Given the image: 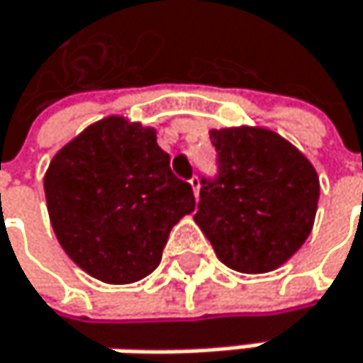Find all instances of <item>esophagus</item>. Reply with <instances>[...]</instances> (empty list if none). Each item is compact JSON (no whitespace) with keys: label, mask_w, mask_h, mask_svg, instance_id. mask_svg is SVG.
I'll list each match as a JSON object with an SVG mask.
<instances>
[{"label":"esophagus","mask_w":363,"mask_h":363,"mask_svg":"<svg viewBox=\"0 0 363 363\" xmlns=\"http://www.w3.org/2000/svg\"><path fill=\"white\" fill-rule=\"evenodd\" d=\"M190 186H192V190H194V196L199 199V192H201V179H199V175H192Z\"/></svg>","instance_id":"34e87169"}]
</instances>
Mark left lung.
<instances>
[{"instance_id": "8db88e82", "label": "left lung", "mask_w": 363, "mask_h": 363, "mask_svg": "<svg viewBox=\"0 0 363 363\" xmlns=\"http://www.w3.org/2000/svg\"><path fill=\"white\" fill-rule=\"evenodd\" d=\"M217 173L201 179L194 221L215 255L242 274L280 267L307 240L320 179L278 133L259 127L213 129Z\"/></svg>"}]
</instances>
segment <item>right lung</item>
<instances>
[{
    "label": "right lung",
    "instance_id": "obj_1",
    "mask_svg": "<svg viewBox=\"0 0 363 363\" xmlns=\"http://www.w3.org/2000/svg\"><path fill=\"white\" fill-rule=\"evenodd\" d=\"M157 131L108 116L67 144L45 173L58 242L89 276L129 284L159 267L171 228L194 211Z\"/></svg>",
    "mask_w": 363,
    "mask_h": 363
}]
</instances>
